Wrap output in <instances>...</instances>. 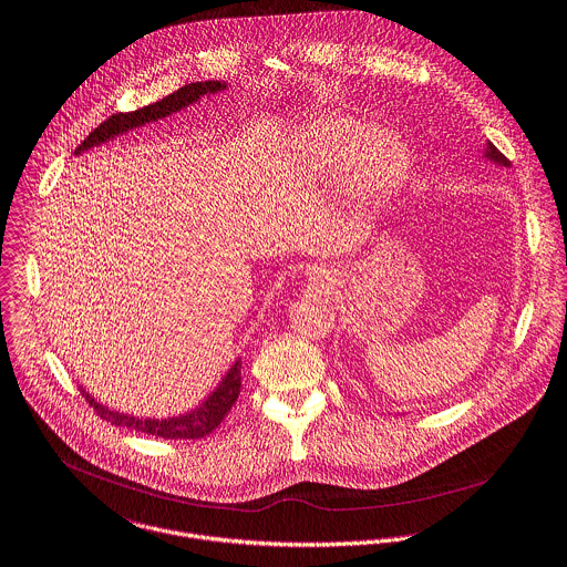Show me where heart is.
I'll use <instances>...</instances> for the list:
<instances>
[{"label": "heart", "mask_w": 567, "mask_h": 567, "mask_svg": "<svg viewBox=\"0 0 567 567\" xmlns=\"http://www.w3.org/2000/svg\"><path fill=\"white\" fill-rule=\"evenodd\" d=\"M298 159L318 177L350 184L361 206H379L408 179V144L377 122L352 115H322L298 137Z\"/></svg>", "instance_id": "obj_1"}]
</instances>
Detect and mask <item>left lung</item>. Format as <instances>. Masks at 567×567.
I'll use <instances>...</instances> for the list:
<instances>
[{
    "instance_id": "1",
    "label": "left lung",
    "mask_w": 567,
    "mask_h": 567,
    "mask_svg": "<svg viewBox=\"0 0 567 567\" xmlns=\"http://www.w3.org/2000/svg\"><path fill=\"white\" fill-rule=\"evenodd\" d=\"M486 157H488V159H493V162H497V164L511 166V162L506 159V155H504V153H502L493 142H488V144H486Z\"/></svg>"
}]
</instances>
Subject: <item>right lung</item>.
I'll list each match as a JSON object with an SVG mask.
<instances>
[{
    "label": "right lung",
    "instance_id": "1",
    "mask_svg": "<svg viewBox=\"0 0 567 567\" xmlns=\"http://www.w3.org/2000/svg\"><path fill=\"white\" fill-rule=\"evenodd\" d=\"M221 90H226V83H221V81L190 83V85L179 87L177 92L168 94L166 99H162V101H157V103H153L148 107H142V110H135V112H126V114L110 115L103 124H99L81 142L76 153L87 151V148H92L96 144H103L110 137H114L117 133H126L133 126H140V124L153 122L157 117H166V115H171L173 112H179V110L193 105L195 101H199V96L215 94V92H221ZM81 392H83L85 401L94 408V412L103 421L112 423L115 427H128V430L144 432V434L159 436V439H168V441H184V439L186 441H195V439H204L210 432H215L221 425V421L226 419L227 412L231 410V405L236 403V399L240 394V361H236L229 368L226 379L219 383V388L199 408H195L193 412H188L184 416L164 419V421L135 419V416L120 414V412H114V410L101 405L99 401H94L85 390H81Z\"/></svg>",
    "mask_w": 567,
    "mask_h": 567
}]
</instances>
